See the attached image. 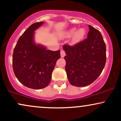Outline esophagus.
I'll return each mask as SVG.
<instances>
[{"mask_svg": "<svg viewBox=\"0 0 121 121\" xmlns=\"http://www.w3.org/2000/svg\"><path fill=\"white\" fill-rule=\"evenodd\" d=\"M60 55H61V57H64V56H65V52L64 50H61L60 52Z\"/></svg>", "mask_w": 121, "mask_h": 121, "instance_id": "34e87169", "label": "esophagus"}]
</instances>
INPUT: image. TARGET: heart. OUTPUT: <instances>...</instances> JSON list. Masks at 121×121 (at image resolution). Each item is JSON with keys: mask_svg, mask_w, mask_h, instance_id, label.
<instances>
[{"mask_svg": "<svg viewBox=\"0 0 121 121\" xmlns=\"http://www.w3.org/2000/svg\"><path fill=\"white\" fill-rule=\"evenodd\" d=\"M85 31L83 28H80L77 30V29L73 28L62 33L61 37L63 38H68L73 36V42H76L82 40L84 37Z\"/></svg>", "mask_w": 121, "mask_h": 121, "instance_id": "heart-1", "label": "heart"}]
</instances>
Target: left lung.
Returning a JSON list of instances; mask_svg holds the SVG:
<instances>
[{
    "label": "left lung",
    "mask_w": 121,
    "mask_h": 121,
    "mask_svg": "<svg viewBox=\"0 0 121 121\" xmlns=\"http://www.w3.org/2000/svg\"><path fill=\"white\" fill-rule=\"evenodd\" d=\"M87 39L73 46L64 45L65 70L69 82L78 87L86 86L97 79L106 62V47L98 30L89 25Z\"/></svg>",
    "instance_id": "8db88e82"
}]
</instances>
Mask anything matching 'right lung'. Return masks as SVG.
<instances>
[{
	"label": "right lung",
	"mask_w": 121,
	"mask_h": 121,
	"mask_svg": "<svg viewBox=\"0 0 121 121\" xmlns=\"http://www.w3.org/2000/svg\"><path fill=\"white\" fill-rule=\"evenodd\" d=\"M43 22L30 26L20 37L14 49L13 69L18 81L24 86L41 89L49 84L60 51H53L35 40V30Z\"/></svg>",
	"instance_id": "obj_1"
}]
</instances>
